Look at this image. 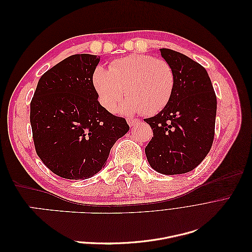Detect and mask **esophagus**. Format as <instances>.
Wrapping results in <instances>:
<instances>
[{
    "label": "esophagus",
    "instance_id": "obj_1",
    "mask_svg": "<svg viewBox=\"0 0 252 252\" xmlns=\"http://www.w3.org/2000/svg\"><path fill=\"white\" fill-rule=\"evenodd\" d=\"M127 123H128V125L129 126H134L135 124H138L139 123V120H136V119H127Z\"/></svg>",
    "mask_w": 252,
    "mask_h": 252
}]
</instances>
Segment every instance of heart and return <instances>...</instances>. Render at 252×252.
<instances>
[{
	"label": "heart",
	"mask_w": 252,
	"mask_h": 252,
	"mask_svg": "<svg viewBox=\"0 0 252 252\" xmlns=\"http://www.w3.org/2000/svg\"><path fill=\"white\" fill-rule=\"evenodd\" d=\"M93 83L98 101L109 111L117 110L122 98L125 112L142 111L155 114L168 104L174 88V72L165 60L151 56L131 55L121 58L109 66L96 67Z\"/></svg>",
	"instance_id": "heart-1"
}]
</instances>
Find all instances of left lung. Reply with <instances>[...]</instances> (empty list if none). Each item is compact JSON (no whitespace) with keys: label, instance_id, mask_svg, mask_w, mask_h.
Returning <instances> with one entry per match:
<instances>
[{"label":"left lung","instance_id":"obj_1","mask_svg":"<svg viewBox=\"0 0 252 252\" xmlns=\"http://www.w3.org/2000/svg\"><path fill=\"white\" fill-rule=\"evenodd\" d=\"M159 51L172 67L174 88L168 104L157 116L144 120L154 131L145 154L158 172L182 174L194 169L210 151L217 96L202 65L178 51Z\"/></svg>","mask_w":252,"mask_h":252}]
</instances>
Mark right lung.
Instances as JSON below:
<instances>
[{
  "label": "right lung",
  "instance_id": "right-lung-1",
  "mask_svg": "<svg viewBox=\"0 0 252 252\" xmlns=\"http://www.w3.org/2000/svg\"><path fill=\"white\" fill-rule=\"evenodd\" d=\"M98 62L100 57L87 53L66 58L42 75L30 103L36 154L61 178L93 177L129 130L124 118L97 101L93 75Z\"/></svg>",
  "mask_w": 252,
  "mask_h": 252
}]
</instances>
